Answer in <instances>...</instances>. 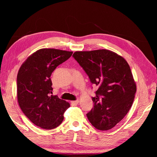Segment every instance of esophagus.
I'll list each match as a JSON object with an SVG mask.
<instances>
[{
  "label": "esophagus",
  "mask_w": 157,
  "mask_h": 157,
  "mask_svg": "<svg viewBox=\"0 0 157 157\" xmlns=\"http://www.w3.org/2000/svg\"><path fill=\"white\" fill-rule=\"evenodd\" d=\"M78 102H79V100L71 101V104H72V105H77V104H78Z\"/></svg>",
  "instance_id": "esophagus-1"
}]
</instances>
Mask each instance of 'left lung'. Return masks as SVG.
<instances>
[{"mask_svg": "<svg viewBox=\"0 0 157 157\" xmlns=\"http://www.w3.org/2000/svg\"><path fill=\"white\" fill-rule=\"evenodd\" d=\"M73 56L98 86L94 107L86 114L90 122L99 130L111 129L126 115L134 99L136 84L129 65L105 49L77 51Z\"/></svg>", "mask_w": 157, "mask_h": 157, "instance_id": "left-lung-1", "label": "left lung"}]
</instances>
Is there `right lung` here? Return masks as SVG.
<instances>
[{"mask_svg":"<svg viewBox=\"0 0 157 157\" xmlns=\"http://www.w3.org/2000/svg\"><path fill=\"white\" fill-rule=\"evenodd\" d=\"M73 52L42 48L28 57L17 76V98L21 111L35 125L45 130L58 127L70 104L51 95L50 76Z\"/></svg>","mask_w":157,"mask_h":157,"instance_id":"add662e5","label":"right lung"}]
</instances>
